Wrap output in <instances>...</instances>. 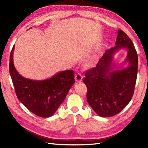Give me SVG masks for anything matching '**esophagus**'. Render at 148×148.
Here are the masks:
<instances>
[{"label":"esophagus","instance_id":"1","mask_svg":"<svg viewBox=\"0 0 148 148\" xmlns=\"http://www.w3.org/2000/svg\"><path fill=\"white\" fill-rule=\"evenodd\" d=\"M75 79L77 82H80L83 79V76L80 73H77L75 75Z\"/></svg>","mask_w":148,"mask_h":148}]
</instances>
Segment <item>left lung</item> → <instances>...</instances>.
<instances>
[{"mask_svg":"<svg viewBox=\"0 0 148 148\" xmlns=\"http://www.w3.org/2000/svg\"><path fill=\"white\" fill-rule=\"evenodd\" d=\"M117 33L116 46L103 53L96 67L86 71L83 79L88 89V103L101 117H111L121 112L132 98L136 83L137 51L123 31L119 30ZM121 49L127 50L124 63L128 62L129 66L117 69L112 60L114 53Z\"/></svg>","mask_w":148,"mask_h":148,"instance_id":"8db88e82","label":"left lung"}]
</instances>
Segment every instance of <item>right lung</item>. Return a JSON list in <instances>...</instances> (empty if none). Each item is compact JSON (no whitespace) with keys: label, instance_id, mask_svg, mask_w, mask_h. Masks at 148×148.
Masks as SVG:
<instances>
[{"label":"right lung","instance_id":"add662e5","mask_svg":"<svg viewBox=\"0 0 148 148\" xmlns=\"http://www.w3.org/2000/svg\"><path fill=\"white\" fill-rule=\"evenodd\" d=\"M14 45L9 59V73L18 100L30 111L40 117L48 118L57 111L75 83L72 70L64 71L45 80L23 77L13 63Z\"/></svg>","mask_w":148,"mask_h":148}]
</instances>
